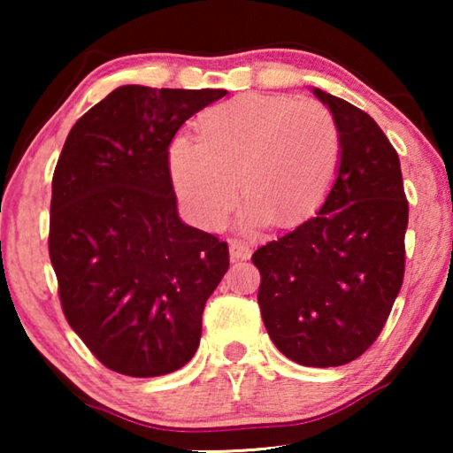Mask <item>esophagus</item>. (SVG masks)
Segmentation results:
<instances>
[{
    "mask_svg": "<svg viewBox=\"0 0 453 453\" xmlns=\"http://www.w3.org/2000/svg\"><path fill=\"white\" fill-rule=\"evenodd\" d=\"M228 251H231L233 262H239V259H250V256H251L250 245L243 243V241H237V239H233L231 243H228Z\"/></svg>",
    "mask_w": 453,
    "mask_h": 453,
    "instance_id": "34e87169",
    "label": "esophagus"
}]
</instances>
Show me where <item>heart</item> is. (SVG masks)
I'll list each match as a JSON object with an SVG mask.
<instances>
[{"instance_id":"heart-1","label":"heart","mask_w":453,"mask_h":453,"mask_svg":"<svg viewBox=\"0 0 453 453\" xmlns=\"http://www.w3.org/2000/svg\"><path fill=\"white\" fill-rule=\"evenodd\" d=\"M342 138L330 109L290 96H243L202 121V135L175 134L169 173L183 208L216 228L241 188V225L259 228L278 216L295 225L313 214L336 181Z\"/></svg>"}]
</instances>
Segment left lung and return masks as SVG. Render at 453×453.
I'll list each match as a JSON object with an SVG mask.
<instances>
[{
  "mask_svg": "<svg viewBox=\"0 0 453 453\" xmlns=\"http://www.w3.org/2000/svg\"><path fill=\"white\" fill-rule=\"evenodd\" d=\"M342 138L324 206L253 253L257 303L276 349L305 367L355 361L386 326L404 280L408 202L400 158L355 104L313 88Z\"/></svg>",
  "mask_w": 453,
  "mask_h": 453,
  "instance_id": "1",
  "label": "left lung"
}]
</instances>
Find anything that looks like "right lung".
I'll list each match as a JSON object with an SVG mask.
<instances>
[{
	"label": "right lung",
	"mask_w": 453,
	"mask_h": 453,
	"mask_svg": "<svg viewBox=\"0 0 453 453\" xmlns=\"http://www.w3.org/2000/svg\"><path fill=\"white\" fill-rule=\"evenodd\" d=\"M226 90L119 86L67 134L49 257L67 324L104 367L158 377L196 355L228 247L179 219L169 144Z\"/></svg>",
	"instance_id": "1"
}]
</instances>
